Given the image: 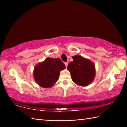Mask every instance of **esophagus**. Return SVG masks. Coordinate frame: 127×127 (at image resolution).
Here are the masks:
<instances>
[{
    "label": "esophagus",
    "mask_w": 127,
    "mask_h": 127,
    "mask_svg": "<svg viewBox=\"0 0 127 127\" xmlns=\"http://www.w3.org/2000/svg\"><path fill=\"white\" fill-rule=\"evenodd\" d=\"M64 64H65V65L66 66V68H67V66H68V62H65V63H64Z\"/></svg>",
    "instance_id": "obj_1"
}]
</instances>
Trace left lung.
I'll use <instances>...</instances> for the list:
<instances>
[{
  "label": "left lung",
  "instance_id": "1",
  "mask_svg": "<svg viewBox=\"0 0 127 127\" xmlns=\"http://www.w3.org/2000/svg\"><path fill=\"white\" fill-rule=\"evenodd\" d=\"M72 58L73 61L70 62L67 67L72 80L75 84L82 87L90 85L96 74L94 64L90 59L80 55L72 56Z\"/></svg>",
  "mask_w": 127,
  "mask_h": 127
}]
</instances>
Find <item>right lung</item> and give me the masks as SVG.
<instances>
[{
	"mask_svg": "<svg viewBox=\"0 0 127 127\" xmlns=\"http://www.w3.org/2000/svg\"><path fill=\"white\" fill-rule=\"evenodd\" d=\"M65 68L60 58H47L34 67V79L40 87H52L58 80L60 71Z\"/></svg>",
	"mask_w": 127,
	"mask_h": 127,
	"instance_id": "obj_1",
	"label": "right lung"
}]
</instances>
